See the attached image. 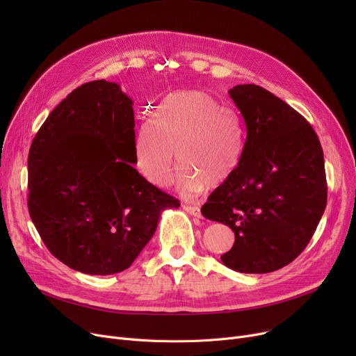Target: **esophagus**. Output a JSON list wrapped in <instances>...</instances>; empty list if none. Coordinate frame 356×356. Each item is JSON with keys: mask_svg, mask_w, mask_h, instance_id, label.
Wrapping results in <instances>:
<instances>
[{"mask_svg": "<svg viewBox=\"0 0 356 356\" xmlns=\"http://www.w3.org/2000/svg\"><path fill=\"white\" fill-rule=\"evenodd\" d=\"M183 209L186 212H189L191 215L196 216V218H202V213H200V209L197 207H192V204H183Z\"/></svg>", "mask_w": 356, "mask_h": 356, "instance_id": "esophagus-1", "label": "esophagus"}]
</instances>
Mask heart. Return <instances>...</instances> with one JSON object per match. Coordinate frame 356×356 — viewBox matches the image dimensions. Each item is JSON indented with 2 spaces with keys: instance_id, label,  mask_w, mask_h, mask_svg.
<instances>
[{
  "instance_id": "heart-1",
  "label": "heart",
  "mask_w": 356,
  "mask_h": 356,
  "mask_svg": "<svg viewBox=\"0 0 356 356\" xmlns=\"http://www.w3.org/2000/svg\"><path fill=\"white\" fill-rule=\"evenodd\" d=\"M245 147L241 118L202 90H177L167 95L153 120H144L136 133L134 154L143 176L156 186L170 181L175 152L181 167L177 188L196 196L208 183L231 177Z\"/></svg>"
}]
</instances>
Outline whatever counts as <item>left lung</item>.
<instances>
[{
  "instance_id": "8db88e82",
  "label": "left lung",
  "mask_w": 356,
  "mask_h": 356,
  "mask_svg": "<svg viewBox=\"0 0 356 356\" xmlns=\"http://www.w3.org/2000/svg\"><path fill=\"white\" fill-rule=\"evenodd\" d=\"M229 97L245 121L244 153L202 215L235 234L223 264L271 273L300 255L319 225L327 200L323 149L306 118L267 89L236 85Z\"/></svg>"
}]
</instances>
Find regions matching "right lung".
I'll use <instances>...</instances> for the list:
<instances>
[{
	"instance_id": "1",
	"label": "right lung",
	"mask_w": 356,
	"mask_h": 356,
	"mask_svg": "<svg viewBox=\"0 0 356 356\" xmlns=\"http://www.w3.org/2000/svg\"><path fill=\"white\" fill-rule=\"evenodd\" d=\"M133 101L114 82L72 90L29 152V213L47 250L85 274L127 270L180 202L136 164Z\"/></svg>"
}]
</instances>
